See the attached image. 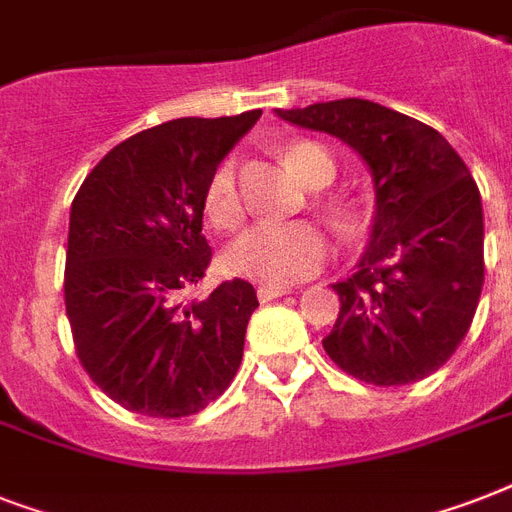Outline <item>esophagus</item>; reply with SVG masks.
Returning a JSON list of instances; mask_svg holds the SVG:
<instances>
[{
  "label": "esophagus",
  "mask_w": 512,
  "mask_h": 512,
  "mask_svg": "<svg viewBox=\"0 0 512 512\" xmlns=\"http://www.w3.org/2000/svg\"><path fill=\"white\" fill-rule=\"evenodd\" d=\"M284 295H292V289L287 287H257V297L260 303H271V300H279Z\"/></svg>",
  "instance_id": "obj_1"
}]
</instances>
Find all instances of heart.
I'll use <instances>...</instances> for the list:
<instances>
[{
    "label": "heart",
    "mask_w": 512,
    "mask_h": 512,
    "mask_svg": "<svg viewBox=\"0 0 512 512\" xmlns=\"http://www.w3.org/2000/svg\"><path fill=\"white\" fill-rule=\"evenodd\" d=\"M287 164L311 188L327 185L335 177L332 156L316 143H297L287 151ZM207 215L217 228H236L244 217L236 170L223 162L207 183ZM332 241L316 223H257L233 241L225 263L233 273L252 279L263 287H292L327 265Z\"/></svg>",
    "instance_id": "b5f03b06"
}]
</instances>
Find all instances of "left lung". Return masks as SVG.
<instances>
[{"mask_svg": "<svg viewBox=\"0 0 512 512\" xmlns=\"http://www.w3.org/2000/svg\"><path fill=\"white\" fill-rule=\"evenodd\" d=\"M276 116L340 138L372 172V236L356 273L332 284L340 316L324 350L372 385L428 377L468 335L484 287L476 180L441 132L372 100L276 108Z\"/></svg>", "mask_w": 512, "mask_h": 512, "instance_id": "8db88e82", "label": "left lung"}]
</instances>
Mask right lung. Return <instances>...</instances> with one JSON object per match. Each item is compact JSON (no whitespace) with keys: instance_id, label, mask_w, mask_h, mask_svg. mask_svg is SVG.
I'll return each mask as SVG.
<instances>
[{"instance_id":"add662e5","label":"right lung","mask_w":512,"mask_h":512,"mask_svg":"<svg viewBox=\"0 0 512 512\" xmlns=\"http://www.w3.org/2000/svg\"><path fill=\"white\" fill-rule=\"evenodd\" d=\"M260 114L185 116L138 132L74 196L66 313L76 356L130 412L196 414L239 369L255 287L233 279L204 300L185 292L212 260L201 233L209 177Z\"/></svg>"}]
</instances>
